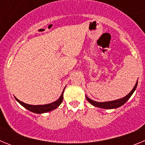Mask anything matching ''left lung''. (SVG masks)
<instances>
[{"label": "left lung", "instance_id": "8db88e82", "mask_svg": "<svg viewBox=\"0 0 145 145\" xmlns=\"http://www.w3.org/2000/svg\"><path fill=\"white\" fill-rule=\"evenodd\" d=\"M138 81H137L135 86H134V88H133L131 91L127 94V95L124 97L123 98H121L120 99H117V100H114V101H110V102H95V101L91 100V99L88 98V97H86V99L88 102H90L92 105L95 106V107H100V108L103 109H115L118 108V107L122 106L129 99L131 95L133 94V93L134 92V91L136 90V88L137 86Z\"/></svg>", "mask_w": 145, "mask_h": 145}]
</instances>
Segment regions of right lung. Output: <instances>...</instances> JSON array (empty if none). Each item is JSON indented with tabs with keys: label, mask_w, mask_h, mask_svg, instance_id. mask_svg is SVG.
<instances>
[{
	"label": "right lung",
	"mask_w": 145,
	"mask_h": 145,
	"mask_svg": "<svg viewBox=\"0 0 145 145\" xmlns=\"http://www.w3.org/2000/svg\"><path fill=\"white\" fill-rule=\"evenodd\" d=\"M64 90H65V88H64ZM64 90L61 93V96H60L59 99H58L57 101H55V102H52V103L50 104H47V105H27L26 103H24V102H21L18 99H16V100L17 101L20 105L23 106L24 107L28 110L31 111V112H35V113H43V112H49V111H52L54 109H56L57 107H58L60 105V104L61 103L62 100H63V93H64Z\"/></svg>",
	"instance_id": "obj_1"
}]
</instances>
